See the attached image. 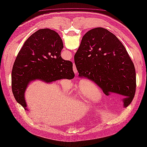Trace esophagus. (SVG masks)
I'll return each mask as SVG.
<instances>
[{
    "label": "esophagus",
    "instance_id": "obj_1",
    "mask_svg": "<svg viewBox=\"0 0 147 147\" xmlns=\"http://www.w3.org/2000/svg\"><path fill=\"white\" fill-rule=\"evenodd\" d=\"M75 70H76V69H75V70H74V71H75Z\"/></svg>",
    "mask_w": 147,
    "mask_h": 147
}]
</instances>
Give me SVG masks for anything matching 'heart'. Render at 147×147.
Listing matches in <instances>:
<instances>
[{"label": "heart", "instance_id": "1", "mask_svg": "<svg viewBox=\"0 0 147 147\" xmlns=\"http://www.w3.org/2000/svg\"><path fill=\"white\" fill-rule=\"evenodd\" d=\"M78 94L86 102L96 100L100 97V93L96 85L91 82L81 85L78 89Z\"/></svg>", "mask_w": 147, "mask_h": 147}]
</instances>
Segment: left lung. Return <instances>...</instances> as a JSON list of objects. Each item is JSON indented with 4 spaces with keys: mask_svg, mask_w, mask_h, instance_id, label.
I'll use <instances>...</instances> for the list:
<instances>
[{
    "mask_svg": "<svg viewBox=\"0 0 147 147\" xmlns=\"http://www.w3.org/2000/svg\"><path fill=\"white\" fill-rule=\"evenodd\" d=\"M74 60L79 77L92 81L107 96L115 93L123 97L127 105L133 100L135 67L125 47L113 33L103 28L87 32Z\"/></svg>",
    "mask_w": 147,
    "mask_h": 147,
    "instance_id": "obj_1",
    "label": "left lung"
}]
</instances>
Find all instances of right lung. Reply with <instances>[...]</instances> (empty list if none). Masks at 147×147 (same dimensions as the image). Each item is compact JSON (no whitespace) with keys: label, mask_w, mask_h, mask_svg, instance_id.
I'll return each mask as SVG.
<instances>
[{"label":"right lung","mask_w":147,"mask_h":147,"mask_svg":"<svg viewBox=\"0 0 147 147\" xmlns=\"http://www.w3.org/2000/svg\"><path fill=\"white\" fill-rule=\"evenodd\" d=\"M63 47L59 35L49 29L36 31L24 42L13 67L11 88L16 100L25 110V92L30 82L50 83L75 76L72 63L61 56Z\"/></svg>","instance_id":"add662e5"}]
</instances>
